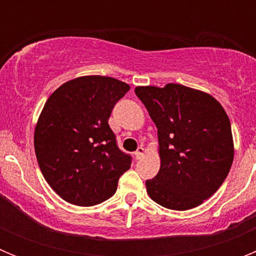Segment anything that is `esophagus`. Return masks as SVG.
<instances>
[{"label":"esophagus","instance_id":"34e87169","mask_svg":"<svg viewBox=\"0 0 256 256\" xmlns=\"http://www.w3.org/2000/svg\"><path fill=\"white\" fill-rule=\"evenodd\" d=\"M144 148H142V146H140V148H137V151H136V152H134V158H136V159H137V160L141 159L142 156H144Z\"/></svg>","mask_w":256,"mask_h":256}]
</instances>
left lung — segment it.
<instances>
[{"instance_id": "left-lung-1", "label": "left lung", "mask_w": 256, "mask_h": 256, "mask_svg": "<svg viewBox=\"0 0 256 256\" xmlns=\"http://www.w3.org/2000/svg\"><path fill=\"white\" fill-rule=\"evenodd\" d=\"M158 128L159 173L146 180L148 196L172 210L198 206L222 186L234 162L230 123L210 94L182 84L137 87Z\"/></svg>"}]
</instances>
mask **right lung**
<instances>
[{"label": "right lung", "instance_id": "right-lung-1", "mask_svg": "<svg viewBox=\"0 0 256 256\" xmlns=\"http://www.w3.org/2000/svg\"><path fill=\"white\" fill-rule=\"evenodd\" d=\"M130 86L91 76L73 79L50 96L34 132L40 169L70 204L92 206L112 198L132 156L118 146L108 126L112 108Z\"/></svg>", "mask_w": 256, "mask_h": 256}]
</instances>
